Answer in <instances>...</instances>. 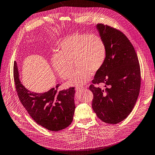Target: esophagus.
Returning a JSON list of instances; mask_svg holds the SVG:
<instances>
[{"mask_svg":"<svg viewBox=\"0 0 155 155\" xmlns=\"http://www.w3.org/2000/svg\"><path fill=\"white\" fill-rule=\"evenodd\" d=\"M83 89H84V87H77L75 88V90L77 91H81V90H83Z\"/></svg>","mask_w":155,"mask_h":155,"instance_id":"34e87169","label":"esophagus"}]
</instances>
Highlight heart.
Masks as SVG:
<instances>
[{"label": "heart", "instance_id": "1", "mask_svg": "<svg viewBox=\"0 0 155 155\" xmlns=\"http://www.w3.org/2000/svg\"><path fill=\"white\" fill-rule=\"evenodd\" d=\"M107 55L104 40L97 34L75 33L65 38L58 45V52L51 58V65L58 75L64 79L69 78L78 68L68 85L80 86L90 80L93 73L104 66Z\"/></svg>", "mask_w": 155, "mask_h": 155}]
</instances>
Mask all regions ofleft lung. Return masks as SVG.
Segmentation results:
<instances>
[{
    "instance_id": "obj_1",
    "label": "left lung",
    "mask_w": 155,
    "mask_h": 155,
    "mask_svg": "<svg viewBox=\"0 0 155 155\" xmlns=\"http://www.w3.org/2000/svg\"><path fill=\"white\" fill-rule=\"evenodd\" d=\"M97 28L106 44L107 55L89 87L94 95L91 107L101 121L117 124L130 114L138 99L140 64L135 48L120 30L103 24H98ZM99 83L106 88L96 87Z\"/></svg>"
}]
</instances>
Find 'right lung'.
<instances>
[{"label":"right lung","mask_w":155,"mask_h":155,"mask_svg":"<svg viewBox=\"0 0 155 155\" xmlns=\"http://www.w3.org/2000/svg\"><path fill=\"white\" fill-rule=\"evenodd\" d=\"M14 78L20 102L38 125L50 131H57L71 124L75 108L74 87L59 91V84L43 94L30 91L19 80L16 61L14 64Z\"/></svg>","instance_id":"1"}]
</instances>
